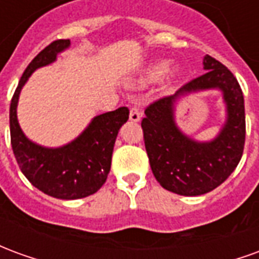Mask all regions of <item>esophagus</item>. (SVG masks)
<instances>
[{
  "label": "esophagus",
  "mask_w": 259,
  "mask_h": 259,
  "mask_svg": "<svg viewBox=\"0 0 259 259\" xmlns=\"http://www.w3.org/2000/svg\"><path fill=\"white\" fill-rule=\"evenodd\" d=\"M129 118L132 122H140L141 119V111L137 107H133L130 109L129 113Z\"/></svg>",
  "instance_id": "1"
}]
</instances>
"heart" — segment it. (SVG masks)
<instances>
[{
	"instance_id": "heart-1",
	"label": "heart",
	"mask_w": 259,
	"mask_h": 259,
	"mask_svg": "<svg viewBox=\"0 0 259 259\" xmlns=\"http://www.w3.org/2000/svg\"><path fill=\"white\" fill-rule=\"evenodd\" d=\"M165 68H166V65L163 62H155V64L148 65L146 70L143 72V76L139 79V83H147V81H152V80L158 79L163 73Z\"/></svg>"
}]
</instances>
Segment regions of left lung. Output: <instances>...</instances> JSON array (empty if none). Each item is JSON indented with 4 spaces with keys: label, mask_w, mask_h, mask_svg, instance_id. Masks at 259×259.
<instances>
[{
    "label": "left lung",
    "mask_w": 259,
    "mask_h": 259,
    "mask_svg": "<svg viewBox=\"0 0 259 259\" xmlns=\"http://www.w3.org/2000/svg\"><path fill=\"white\" fill-rule=\"evenodd\" d=\"M205 73L185 84L175 96L158 100L141 122L151 170L163 189L180 195H201L222 185L239 165L245 140L244 97L233 73L205 55ZM223 93L227 118L220 133L198 142L181 132L174 118L180 98L201 91Z\"/></svg>",
    "instance_id": "1"
}]
</instances>
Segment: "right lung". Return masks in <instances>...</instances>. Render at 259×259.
Instances as JSON below:
<instances>
[{"label": "right lung", "instance_id": "right-lung-1", "mask_svg": "<svg viewBox=\"0 0 259 259\" xmlns=\"http://www.w3.org/2000/svg\"><path fill=\"white\" fill-rule=\"evenodd\" d=\"M70 47V40H57L42 50L22 74L9 108L11 144L22 174L31 185L59 200H77L101 189L111 169L113 146L129 109L120 107L91 119L74 140L61 147H44L31 141L20 129L18 102L31 73L51 65L58 54Z\"/></svg>", "mask_w": 259, "mask_h": 259}]
</instances>
